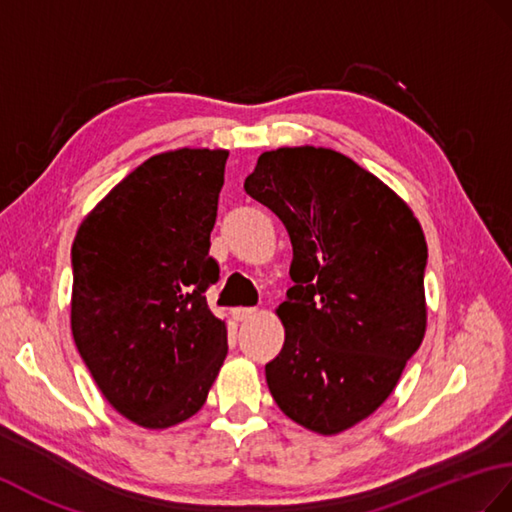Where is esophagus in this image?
<instances>
[{"label": "esophagus", "instance_id": "esophagus-1", "mask_svg": "<svg viewBox=\"0 0 512 512\" xmlns=\"http://www.w3.org/2000/svg\"><path fill=\"white\" fill-rule=\"evenodd\" d=\"M255 314H257L255 307H235V310H233L235 320H248V318H253Z\"/></svg>", "mask_w": 512, "mask_h": 512}]
</instances>
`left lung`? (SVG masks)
Instances as JSON below:
<instances>
[{
	"instance_id": "left-lung-1",
	"label": "left lung",
	"mask_w": 512,
	"mask_h": 512,
	"mask_svg": "<svg viewBox=\"0 0 512 512\" xmlns=\"http://www.w3.org/2000/svg\"><path fill=\"white\" fill-rule=\"evenodd\" d=\"M246 194L283 222L294 281L277 316L283 349L266 364L272 399L316 434L349 430L382 406L427 325V244L412 209L329 148L257 159Z\"/></svg>"
}]
</instances>
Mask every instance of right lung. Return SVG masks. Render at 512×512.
<instances>
[{"label": "right lung", "mask_w": 512, "mask_h": 512, "mask_svg": "<svg viewBox=\"0 0 512 512\" xmlns=\"http://www.w3.org/2000/svg\"><path fill=\"white\" fill-rule=\"evenodd\" d=\"M227 150L181 148L130 172L71 246V334L111 406L165 430L205 406L227 358V325L205 292Z\"/></svg>", "instance_id": "add662e5"}]
</instances>
